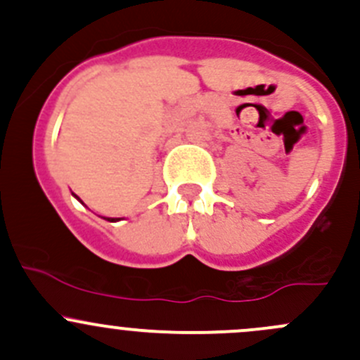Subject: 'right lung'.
<instances>
[{"instance_id":"obj_1","label":"right lung","mask_w":360,"mask_h":360,"mask_svg":"<svg viewBox=\"0 0 360 360\" xmlns=\"http://www.w3.org/2000/svg\"><path fill=\"white\" fill-rule=\"evenodd\" d=\"M108 221H118L116 217H108Z\"/></svg>"}]
</instances>
